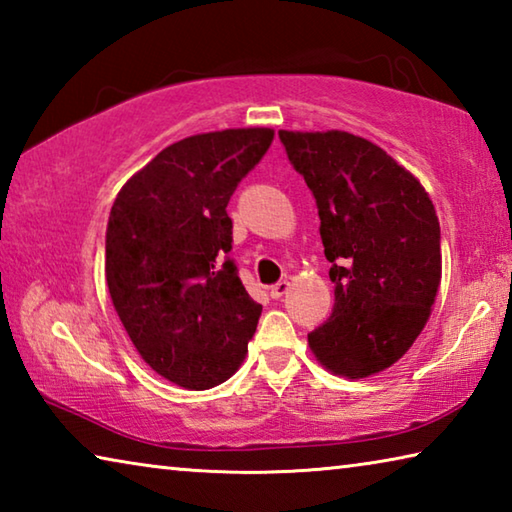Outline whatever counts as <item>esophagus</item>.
<instances>
[{
	"label": "esophagus",
	"mask_w": 512,
	"mask_h": 512,
	"mask_svg": "<svg viewBox=\"0 0 512 512\" xmlns=\"http://www.w3.org/2000/svg\"><path fill=\"white\" fill-rule=\"evenodd\" d=\"M289 287H291V282L289 280H280V282H275L273 284V287H271V298H282L284 296V293H287L289 291Z\"/></svg>",
	"instance_id": "34e87169"
}]
</instances>
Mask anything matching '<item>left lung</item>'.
<instances>
[{"label": "left lung", "mask_w": 512, "mask_h": 512, "mask_svg": "<svg viewBox=\"0 0 512 512\" xmlns=\"http://www.w3.org/2000/svg\"><path fill=\"white\" fill-rule=\"evenodd\" d=\"M277 135L316 198L332 264L334 309L307 336L309 348L348 379L391 368L427 325L440 287V223L431 198L411 171L359 135Z\"/></svg>", "instance_id": "8db88e82"}]
</instances>
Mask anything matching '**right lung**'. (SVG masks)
I'll return each instance as SVG.
<instances>
[{"mask_svg": "<svg viewBox=\"0 0 512 512\" xmlns=\"http://www.w3.org/2000/svg\"><path fill=\"white\" fill-rule=\"evenodd\" d=\"M271 128H228L162 149L121 187L106 230V282L140 357L173 384L205 391L232 377L262 305L230 259L225 212L264 158Z\"/></svg>", "mask_w": 512, "mask_h": 512, "instance_id": "1", "label": "right lung"}]
</instances>
